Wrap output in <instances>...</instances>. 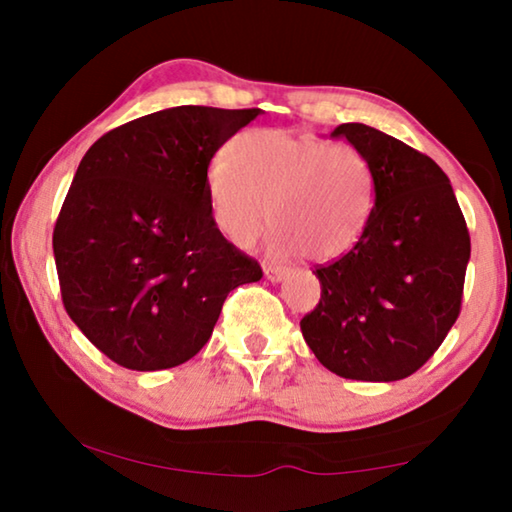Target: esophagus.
Here are the masks:
<instances>
[{
  "label": "esophagus",
  "instance_id": "1",
  "mask_svg": "<svg viewBox=\"0 0 512 512\" xmlns=\"http://www.w3.org/2000/svg\"><path fill=\"white\" fill-rule=\"evenodd\" d=\"M289 271H291L289 266H264V275H266V280H271V282H280V280H284V277L289 275Z\"/></svg>",
  "mask_w": 512,
  "mask_h": 512
}]
</instances>
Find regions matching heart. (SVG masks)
<instances>
[{"mask_svg": "<svg viewBox=\"0 0 512 512\" xmlns=\"http://www.w3.org/2000/svg\"><path fill=\"white\" fill-rule=\"evenodd\" d=\"M205 189L232 244L253 246L273 221V253L314 262L348 253L375 205V173L361 149L277 128L239 133L230 155L210 162Z\"/></svg>", "mask_w": 512, "mask_h": 512, "instance_id": "obj_1", "label": "heart"}]
</instances>
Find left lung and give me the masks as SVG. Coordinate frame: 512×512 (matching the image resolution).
I'll return each instance as SVG.
<instances>
[{"label": "left lung", "instance_id": "left-lung-1", "mask_svg": "<svg viewBox=\"0 0 512 512\" xmlns=\"http://www.w3.org/2000/svg\"><path fill=\"white\" fill-rule=\"evenodd\" d=\"M332 137L368 155L375 205L357 244L316 266L320 300L300 329L339 377L397 381L433 357L461 314L470 232L429 155L366 124H341Z\"/></svg>", "mask_w": 512, "mask_h": 512}]
</instances>
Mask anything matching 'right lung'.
<instances>
[{"instance_id": "obj_1", "label": "right lung", "mask_w": 512, "mask_h": 512, "mask_svg": "<svg viewBox=\"0 0 512 512\" xmlns=\"http://www.w3.org/2000/svg\"><path fill=\"white\" fill-rule=\"evenodd\" d=\"M259 108L178 106L112 128L83 155L54 228L60 296L128 370L180 366L210 341L228 293L262 266L216 228L205 173Z\"/></svg>"}]
</instances>
